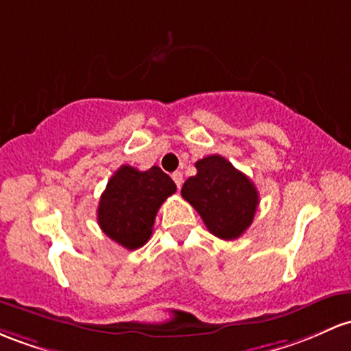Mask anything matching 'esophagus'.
I'll return each mask as SVG.
<instances>
[{
	"instance_id": "esophagus-1",
	"label": "esophagus",
	"mask_w": 351,
	"mask_h": 351,
	"mask_svg": "<svg viewBox=\"0 0 351 351\" xmlns=\"http://www.w3.org/2000/svg\"><path fill=\"white\" fill-rule=\"evenodd\" d=\"M171 178H173V182L176 183V186L182 188V184H183V173L182 171H175V173H173Z\"/></svg>"
}]
</instances>
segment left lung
I'll return each mask as SVG.
<instances>
[{"label": "left lung", "mask_w": 351, "mask_h": 351, "mask_svg": "<svg viewBox=\"0 0 351 351\" xmlns=\"http://www.w3.org/2000/svg\"><path fill=\"white\" fill-rule=\"evenodd\" d=\"M195 167L198 173L184 182L182 196L198 211L210 233L237 240L255 218L260 203L255 184L219 155L202 158Z\"/></svg>", "instance_id": "1"}]
</instances>
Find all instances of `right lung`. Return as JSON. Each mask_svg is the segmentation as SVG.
<instances>
[{
	"mask_svg": "<svg viewBox=\"0 0 351 351\" xmlns=\"http://www.w3.org/2000/svg\"><path fill=\"white\" fill-rule=\"evenodd\" d=\"M175 191L176 184L161 168L140 171L123 165L99 198L98 225L123 248H140L152 237L161 203Z\"/></svg>",
	"mask_w": 351,
	"mask_h": 351,
	"instance_id": "1",
	"label": "right lung"
}]
</instances>
